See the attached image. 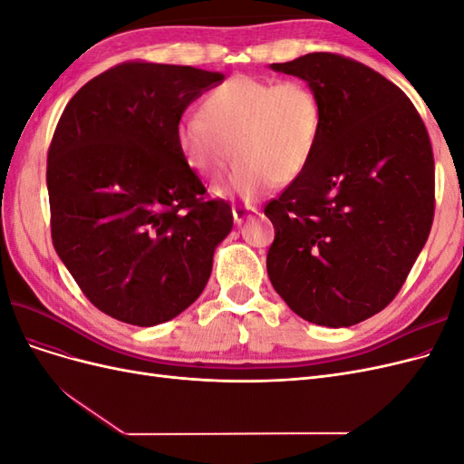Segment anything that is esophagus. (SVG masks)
<instances>
[{
  "label": "esophagus",
  "instance_id": "1",
  "mask_svg": "<svg viewBox=\"0 0 464 464\" xmlns=\"http://www.w3.org/2000/svg\"><path fill=\"white\" fill-rule=\"evenodd\" d=\"M232 213H234V220H236V224H242L246 218L254 217V215L257 213V207H251V205H237V207H234V208H232Z\"/></svg>",
  "mask_w": 464,
  "mask_h": 464
}]
</instances>
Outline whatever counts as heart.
I'll use <instances>...</instances> for the list:
<instances>
[{
	"instance_id": "obj_1",
	"label": "heart",
	"mask_w": 464,
	"mask_h": 464,
	"mask_svg": "<svg viewBox=\"0 0 464 464\" xmlns=\"http://www.w3.org/2000/svg\"><path fill=\"white\" fill-rule=\"evenodd\" d=\"M319 133L321 104L310 85L234 75L208 92L203 114L181 116L178 145L205 178H218L236 152L237 164L222 191L251 201L296 179Z\"/></svg>"
}]
</instances>
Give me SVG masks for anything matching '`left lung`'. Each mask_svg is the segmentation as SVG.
<instances>
[{
    "mask_svg": "<svg viewBox=\"0 0 464 464\" xmlns=\"http://www.w3.org/2000/svg\"><path fill=\"white\" fill-rule=\"evenodd\" d=\"M321 104L305 170L266 203L275 227L266 273L302 319L350 327L397 296L433 222L435 172L426 125L397 85L339 53L273 63Z\"/></svg>",
    "mask_w": 464,
    "mask_h": 464,
    "instance_id": "left-lung-1",
    "label": "left lung"
}]
</instances>
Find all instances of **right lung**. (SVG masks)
Returning a JSON list of instances; mask_svg holds the SVG:
<instances>
[{
	"label": "right lung",
	"mask_w": 464,
	"mask_h": 464,
	"mask_svg": "<svg viewBox=\"0 0 464 464\" xmlns=\"http://www.w3.org/2000/svg\"><path fill=\"white\" fill-rule=\"evenodd\" d=\"M224 75L125 62L67 102L48 150L52 242L98 310L137 327L201 296L232 208L178 145L186 108Z\"/></svg>",
	"instance_id": "obj_1"
}]
</instances>
